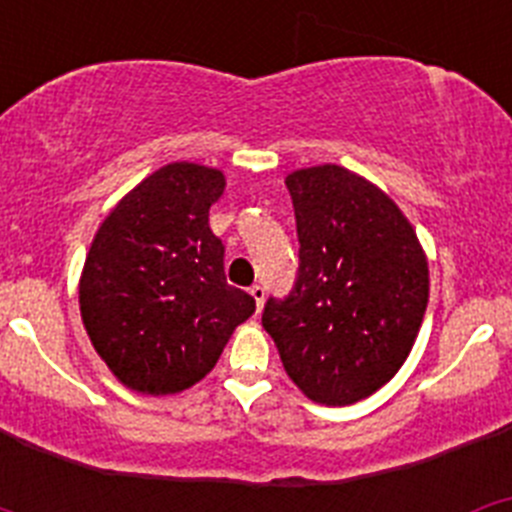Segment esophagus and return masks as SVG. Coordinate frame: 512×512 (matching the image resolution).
I'll return each mask as SVG.
<instances>
[{
	"label": "esophagus",
	"instance_id": "1",
	"mask_svg": "<svg viewBox=\"0 0 512 512\" xmlns=\"http://www.w3.org/2000/svg\"><path fill=\"white\" fill-rule=\"evenodd\" d=\"M248 292H251V297H253V300H256V307H259V310H261V307H264V300H266V289L261 287V284H253V287L248 289Z\"/></svg>",
	"mask_w": 512,
	"mask_h": 512
}]
</instances>
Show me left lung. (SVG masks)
Masks as SVG:
<instances>
[{
	"instance_id": "obj_1",
	"label": "left lung",
	"mask_w": 512,
	"mask_h": 512,
	"mask_svg": "<svg viewBox=\"0 0 512 512\" xmlns=\"http://www.w3.org/2000/svg\"><path fill=\"white\" fill-rule=\"evenodd\" d=\"M300 269L264 305L289 379L320 405H354L397 374L428 305V261L400 207L336 164L287 176Z\"/></svg>"
}]
</instances>
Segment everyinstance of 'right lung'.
<instances>
[{
	"label": "right lung",
	"instance_id": "1",
	"mask_svg": "<svg viewBox=\"0 0 512 512\" xmlns=\"http://www.w3.org/2000/svg\"><path fill=\"white\" fill-rule=\"evenodd\" d=\"M223 171L176 161L146 176L104 217L79 282L94 351L125 387L174 395L212 372L256 300L225 282L210 230Z\"/></svg>",
	"mask_w": 512,
	"mask_h": 512
}]
</instances>
